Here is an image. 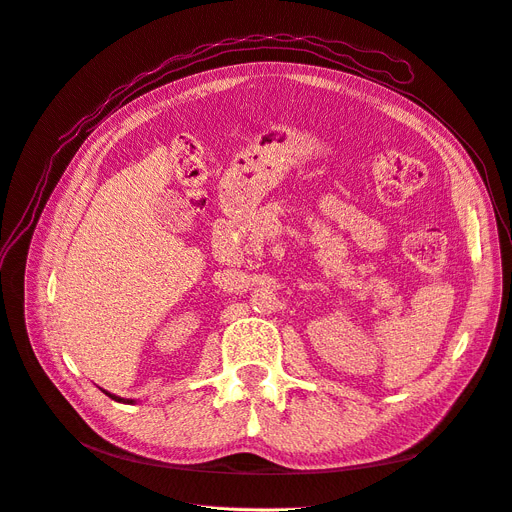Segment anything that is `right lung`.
Returning <instances> with one entry per match:
<instances>
[{
  "instance_id": "obj_1",
  "label": "right lung",
  "mask_w": 512,
  "mask_h": 512,
  "mask_svg": "<svg viewBox=\"0 0 512 512\" xmlns=\"http://www.w3.org/2000/svg\"><path fill=\"white\" fill-rule=\"evenodd\" d=\"M106 393V391H104ZM108 397L111 399H115V401H119V404H132V399H123V397H117V395H111V393H106Z\"/></svg>"
}]
</instances>
